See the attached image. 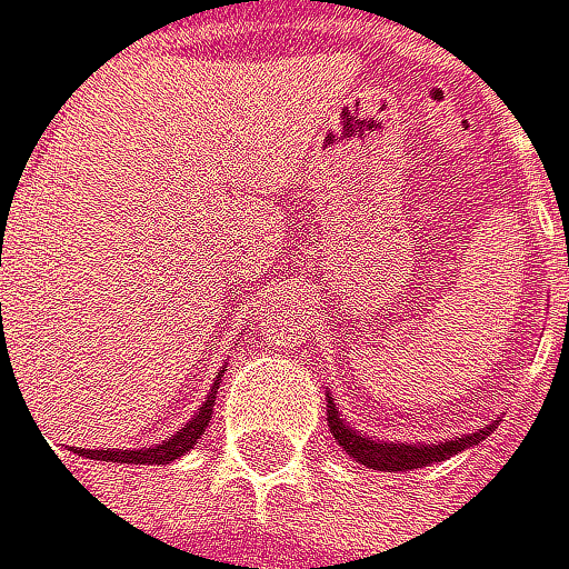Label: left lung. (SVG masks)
Instances as JSON below:
<instances>
[{"instance_id": "8db88e82", "label": "left lung", "mask_w": 569, "mask_h": 569, "mask_svg": "<svg viewBox=\"0 0 569 569\" xmlns=\"http://www.w3.org/2000/svg\"><path fill=\"white\" fill-rule=\"evenodd\" d=\"M328 427H332L336 440H339V448L349 455V458H357L360 465H367V469H378V472H409V469H423V465H433V461H445L465 448H472L476 440L482 437H490V430L497 427H482L479 433H469V437H455V440H445V445H381V440H370L363 437L360 430L353 427H346L332 399H328Z\"/></svg>"}]
</instances>
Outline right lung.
<instances>
[{
  "instance_id": "obj_1",
  "label": "right lung",
  "mask_w": 569,
  "mask_h": 569,
  "mask_svg": "<svg viewBox=\"0 0 569 569\" xmlns=\"http://www.w3.org/2000/svg\"><path fill=\"white\" fill-rule=\"evenodd\" d=\"M216 388V385H212ZM212 402H216V391H209V399L206 406L196 412V419H188V423L170 437L163 440V445L157 448H139V451H118V448H108V451H83L97 461H124V465H170L174 458H181L184 451H191L199 445V437L206 433L209 427V419H212Z\"/></svg>"
}]
</instances>
